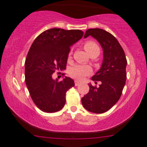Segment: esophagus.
Returning a JSON list of instances; mask_svg holds the SVG:
<instances>
[{
  "label": "esophagus",
  "mask_w": 147,
  "mask_h": 147,
  "mask_svg": "<svg viewBox=\"0 0 147 147\" xmlns=\"http://www.w3.org/2000/svg\"><path fill=\"white\" fill-rule=\"evenodd\" d=\"M80 84H81V83H80L78 81H75V86H77L79 85Z\"/></svg>",
  "instance_id": "34e87169"
}]
</instances>
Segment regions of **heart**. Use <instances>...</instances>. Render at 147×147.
I'll list each match as a JSON object with an SVG mask.
<instances>
[{"label":"heart","mask_w":147,"mask_h":147,"mask_svg":"<svg viewBox=\"0 0 147 147\" xmlns=\"http://www.w3.org/2000/svg\"><path fill=\"white\" fill-rule=\"evenodd\" d=\"M84 47L85 50L86 51L87 53L89 55L92 53H96L99 54L100 53V48L96 42L93 40H88L85 42L84 45ZM71 54V52L69 55ZM91 72V69L90 66H86V65L83 64H76L71 66L69 71V76L73 78L76 80H81L86 76L89 75Z\"/></svg>","instance_id":"obj_1"}]
</instances>
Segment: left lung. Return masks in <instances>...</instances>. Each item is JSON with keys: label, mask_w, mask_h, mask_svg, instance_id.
<instances>
[{"label": "left lung", "mask_w": 147, "mask_h": 147, "mask_svg": "<svg viewBox=\"0 0 147 147\" xmlns=\"http://www.w3.org/2000/svg\"><path fill=\"white\" fill-rule=\"evenodd\" d=\"M88 36L101 44L104 60L101 69L91 78L92 81H101V84L96 87L88 84L89 91L81 98V103L87 111L102 114L121 97L126 83L127 61L122 47L112 34L101 28H91L86 31L84 38Z\"/></svg>", "instance_id": "1"}]
</instances>
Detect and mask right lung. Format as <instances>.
Listing matches in <instances>:
<instances>
[{"instance_id":"obj_1","label":"right lung","mask_w":147,"mask_h":147,"mask_svg":"<svg viewBox=\"0 0 147 147\" xmlns=\"http://www.w3.org/2000/svg\"><path fill=\"white\" fill-rule=\"evenodd\" d=\"M81 30L51 28L40 33L30 46L25 61V81L30 97L41 111H59L66 104V94L74 86L72 78L53 80L55 71L66 69L71 46L83 37Z\"/></svg>"}]
</instances>
